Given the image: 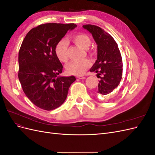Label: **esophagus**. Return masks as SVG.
Here are the masks:
<instances>
[{
  "label": "esophagus",
  "mask_w": 155,
  "mask_h": 155,
  "mask_svg": "<svg viewBox=\"0 0 155 155\" xmlns=\"http://www.w3.org/2000/svg\"><path fill=\"white\" fill-rule=\"evenodd\" d=\"M76 77H77V78L80 79H85V76H77Z\"/></svg>",
  "instance_id": "obj_1"
}]
</instances>
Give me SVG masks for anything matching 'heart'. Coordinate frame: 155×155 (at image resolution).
<instances>
[{
	"label": "heart",
	"instance_id": "obj_1",
	"mask_svg": "<svg viewBox=\"0 0 155 155\" xmlns=\"http://www.w3.org/2000/svg\"><path fill=\"white\" fill-rule=\"evenodd\" d=\"M70 40L78 46L86 51L89 55H92V51L88 50L89 46L91 45V41L90 37L87 35L83 34H77L70 37ZM54 52L57 58L62 63H67L68 59V43L66 40L61 39L58 41L54 48ZM91 62L87 59L83 61H74L70 62L66 66V70L68 74L71 75H81L85 72L86 70L91 67Z\"/></svg>",
	"mask_w": 155,
	"mask_h": 155
}]
</instances>
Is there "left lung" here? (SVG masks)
Returning a JSON list of instances; mask_svg holds the SVG:
<instances>
[{"label": "left lung", "mask_w": 155, "mask_h": 155, "mask_svg": "<svg viewBox=\"0 0 155 155\" xmlns=\"http://www.w3.org/2000/svg\"><path fill=\"white\" fill-rule=\"evenodd\" d=\"M84 28L91 33L97 45V58L90 72L102 75L98 84L97 92L107 95L119 85L122 78V58L118 44L110 34L100 27L83 25Z\"/></svg>", "instance_id": "left-lung-1"}]
</instances>
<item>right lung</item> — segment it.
<instances>
[{
    "mask_svg": "<svg viewBox=\"0 0 155 155\" xmlns=\"http://www.w3.org/2000/svg\"><path fill=\"white\" fill-rule=\"evenodd\" d=\"M72 24L46 23L32 28L23 40L18 52V77L26 96L37 107L46 110L61 105L74 76H58L63 65L55 56L54 48Z\"/></svg>",
    "mask_w": 155,
    "mask_h": 155,
    "instance_id": "1",
    "label": "right lung"
}]
</instances>
